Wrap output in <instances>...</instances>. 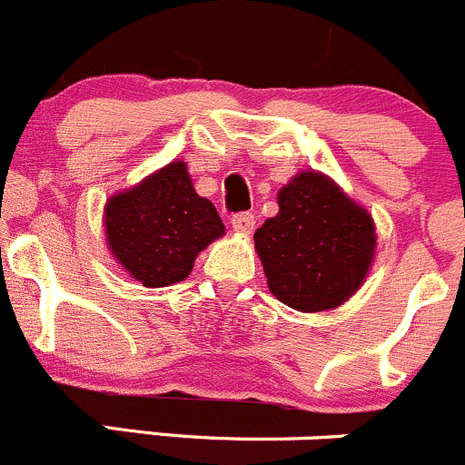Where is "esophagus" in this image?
<instances>
[{"label": "esophagus", "instance_id": "34e87169", "mask_svg": "<svg viewBox=\"0 0 465 465\" xmlns=\"http://www.w3.org/2000/svg\"><path fill=\"white\" fill-rule=\"evenodd\" d=\"M232 227H233V232H238V233H252V232H254V227H256L254 213H250V211L236 213L232 218Z\"/></svg>", "mask_w": 465, "mask_h": 465}]
</instances>
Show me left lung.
<instances>
[{
	"instance_id": "8db88e82",
	"label": "left lung",
	"mask_w": 465,
	"mask_h": 465,
	"mask_svg": "<svg viewBox=\"0 0 465 465\" xmlns=\"http://www.w3.org/2000/svg\"><path fill=\"white\" fill-rule=\"evenodd\" d=\"M279 213L254 233L268 288L297 311L342 304L363 283L375 254L368 211L318 173H300L279 191Z\"/></svg>"
}]
</instances>
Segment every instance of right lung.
<instances>
[{
	"mask_svg": "<svg viewBox=\"0 0 465 465\" xmlns=\"http://www.w3.org/2000/svg\"><path fill=\"white\" fill-rule=\"evenodd\" d=\"M223 233L218 211L197 195L183 161H173L106 204L108 247L143 286L183 282L195 256Z\"/></svg>",
	"mask_w": 465,
	"mask_h": 465,
	"instance_id": "add662e5",
	"label": "right lung"
}]
</instances>
